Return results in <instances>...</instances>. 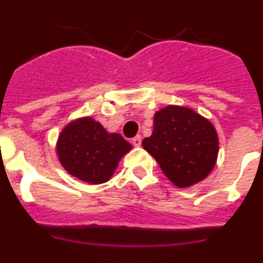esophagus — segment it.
Wrapping results in <instances>:
<instances>
[{
	"label": "esophagus",
	"instance_id": "34e87169",
	"mask_svg": "<svg viewBox=\"0 0 263 263\" xmlns=\"http://www.w3.org/2000/svg\"><path fill=\"white\" fill-rule=\"evenodd\" d=\"M133 145L136 147H139V146L142 145V138H141V136H137L136 138H133Z\"/></svg>",
	"mask_w": 263,
	"mask_h": 263
}]
</instances>
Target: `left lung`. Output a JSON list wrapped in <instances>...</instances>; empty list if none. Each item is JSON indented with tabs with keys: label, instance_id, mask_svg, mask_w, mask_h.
Instances as JSON below:
<instances>
[{
	"label": "left lung",
	"instance_id": "8db88e82",
	"mask_svg": "<svg viewBox=\"0 0 263 263\" xmlns=\"http://www.w3.org/2000/svg\"><path fill=\"white\" fill-rule=\"evenodd\" d=\"M142 146L176 187L188 188L212 173L218 136L212 122L192 108L167 105L155 111L154 130Z\"/></svg>",
	"mask_w": 263,
	"mask_h": 263
}]
</instances>
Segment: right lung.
<instances>
[{
    "mask_svg": "<svg viewBox=\"0 0 263 263\" xmlns=\"http://www.w3.org/2000/svg\"><path fill=\"white\" fill-rule=\"evenodd\" d=\"M132 145L118 133H109L90 116L76 118L63 127L57 155L67 173L89 184H101L113 176L121 158Z\"/></svg>",
    "mask_w": 263,
    "mask_h": 263,
    "instance_id": "right-lung-1",
    "label": "right lung"
}]
</instances>
